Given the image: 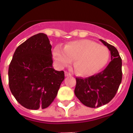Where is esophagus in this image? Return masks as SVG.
Wrapping results in <instances>:
<instances>
[{
  "mask_svg": "<svg viewBox=\"0 0 133 133\" xmlns=\"http://www.w3.org/2000/svg\"><path fill=\"white\" fill-rule=\"evenodd\" d=\"M64 75H65V77H70V76H71V74L68 72L67 71H65L64 72Z\"/></svg>",
  "mask_w": 133,
  "mask_h": 133,
  "instance_id": "1",
  "label": "esophagus"
}]
</instances>
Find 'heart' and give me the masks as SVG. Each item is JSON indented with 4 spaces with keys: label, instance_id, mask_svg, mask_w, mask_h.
I'll return each mask as SVG.
<instances>
[{
    "label": "heart",
    "instance_id": "b5f03b06",
    "mask_svg": "<svg viewBox=\"0 0 133 133\" xmlns=\"http://www.w3.org/2000/svg\"><path fill=\"white\" fill-rule=\"evenodd\" d=\"M53 56L60 67L67 66L74 60V68L78 75L90 76L106 65L110 54L105 46L90 40L83 39L70 42L64 50L55 48Z\"/></svg>",
    "mask_w": 133,
    "mask_h": 133
}]
</instances>
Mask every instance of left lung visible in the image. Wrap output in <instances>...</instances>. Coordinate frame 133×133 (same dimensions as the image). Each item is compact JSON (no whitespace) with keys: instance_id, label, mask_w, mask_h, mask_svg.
I'll use <instances>...</instances> for the list:
<instances>
[{"instance_id":"8db88e82","label":"left lung","mask_w":133,"mask_h":133,"mask_svg":"<svg viewBox=\"0 0 133 133\" xmlns=\"http://www.w3.org/2000/svg\"><path fill=\"white\" fill-rule=\"evenodd\" d=\"M110 51L111 61L103 71L88 78H76L75 94L85 106L97 108L107 104L117 93L122 81V60L114 46L100 39Z\"/></svg>"}]
</instances>
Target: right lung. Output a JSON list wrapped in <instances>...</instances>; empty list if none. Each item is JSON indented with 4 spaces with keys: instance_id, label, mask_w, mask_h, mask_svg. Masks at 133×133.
Here are the masks:
<instances>
[{
    "instance_id": "obj_1",
    "label": "right lung",
    "mask_w": 133,
    "mask_h": 133,
    "mask_svg": "<svg viewBox=\"0 0 133 133\" xmlns=\"http://www.w3.org/2000/svg\"><path fill=\"white\" fill-rule=\"evenodd\" d=\"M52 46L47 35L38 33L17 47L9 68V88L20 104L31 110L52 103L64 79L53 69Z\"/></svg>"
}]
</instances>
